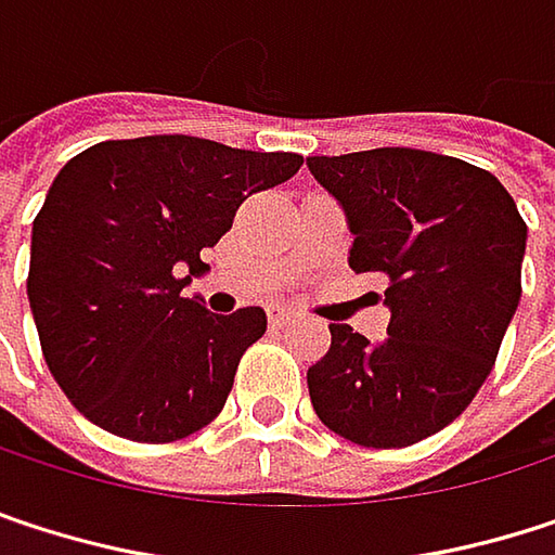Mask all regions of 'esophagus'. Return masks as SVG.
Here are the masks:
<instances>
[{
    "label": "esophagus",
    "instance_id": "1",
    "mask_svg": "<svg viewBox=\"0 0 555 555\" xmlns=\"http://www.w3.org/2000/svg\"><path fill=\"white\" fill-rule=\"evenodd\" d=\"M268 320H271V326H287L294 320V313L287 307H268Z\"/></svg>",
    "mask_w": 555,
    "mask_h": 555
}]
</instances>
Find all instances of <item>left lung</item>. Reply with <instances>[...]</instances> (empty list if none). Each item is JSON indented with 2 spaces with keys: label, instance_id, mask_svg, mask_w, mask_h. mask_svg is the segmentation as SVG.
I'll return each instance as SVG.
<instances>
[{
  "label": "left lung",
  "instance_id": "8db88e82",
  "mask_svg": "<svg viewBox=\"0 0 555 555\" xmlns=\"http://www.w3.org/2000/svg\"><path fill=\"white\" fill-rule=\"evenodd\" d=\"M356 235L349 268L388 278V336L330 323L307 372L317 416L339 436L401 449L462 414L498 359L520 304L527 222L501 180L468 160L372 147L307 157Z\"/></svg>",
  "mask_w": 555,
  "mask_h": 555
}]
</instances>
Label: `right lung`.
Instances as JSON below:
<instances>
[{
	"label": "right lung",
	"instance_id": "right-lung-1",
	"mask_svg": "<svg viewBox=\"0 0 555 555\" xmlns=\"http://www.w3.org/2000/svg\"><path fill=\"white\" fill-rule=\"evenodd\" d=\"M294 151L193 135L100 141L64 164L31 229L28 304L70 404L122 439L173 442L225 408L261 307L209 313L206 271L242 199L300 170Z\"/></svg>",
	"mask_w": 555,
	"mask_h": 555
}]
</instances>
